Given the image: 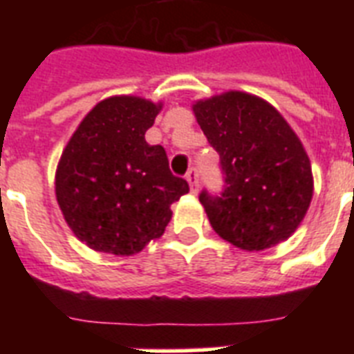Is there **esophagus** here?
<instances>
[{"mask_svg":"<svg viewBox=\"0 0 354 354\" xmlns=\"http://www.w3.org/2000/svg\"><path fill=\"white\" fill-rule=\"evenodd\" d=\"M185 178H187L189 185H191V191H193V193H196V191H198V183H200L198 169H196V167H193V169H189V172H187V174H185Z\"/></svg>","mask_w":354,"mask_h":354,"instance_id":"obj_1","label":"esophagus"}]
</instances>
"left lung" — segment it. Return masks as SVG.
Instances as JSON below:
<instances>
[{
  "label": "left lung",
  "instance_id": "obj_1",
  "mask_svg": "<svg viewBox=\"0 0 354 354\" xmlns=\"http://www.w3.org/2000/svg\"><path fill=\"white\" fill-rule=\"evenodd\" d=\"M196 121L221 156V194L200 193L211 226L241 250H266L296 232L313 200V169L288 122L242 91L198 101Z\"/></svg>",
  "mask_w": 354,
  "mask_h": 354
}]
</instances>
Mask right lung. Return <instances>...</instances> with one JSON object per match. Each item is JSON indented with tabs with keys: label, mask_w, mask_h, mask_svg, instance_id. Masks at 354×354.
Listing matches in <instances>:
<instances>
[{
	"label": "right lung",
	"mask_w": 354,
	"mask_h": 354,
	"mask_svg": "<svg viewBox=\"0 0 354 354\" xmlns=\"http://www.w3.org/2000/svg\"><path fill=\"white\" fill-rule=\"evenodd\" d=\"M160 104L110 97L69 139L57 169V200L80 241L97 252L133 255L163 235L171 204L189 183L169 169L161 145H149Z\"/></svg>",
	"instance_id": "obj_1"
}]
</instances>
